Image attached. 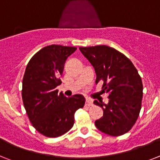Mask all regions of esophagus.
I'll return each mask as SVG.
<instances>
[{"instance_id": "obj_1", "label": "esophagus", "mask_w": 160, "mask_h": 160, "mask_svg": "<svg viewBox=\"0 0 160 160\" xmlns=\"http://www.w3.org/2000/svg\"><path fill=\"white\" fill-rule=\"evenodd\" d=\"M85 105L87 107H90V106L92 105V102L91 100H89V99H86V101H85Z\"/></svg>"}]
</instances>
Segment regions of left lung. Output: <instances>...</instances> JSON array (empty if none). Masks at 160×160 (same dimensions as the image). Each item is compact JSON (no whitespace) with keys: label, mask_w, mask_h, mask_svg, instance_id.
Returning <instances> with one entry per match:
<instances>
[{"label":"left lung","mask_w":160,"mask_h":160,"mask_svg":"<svg viewBox=\"0 0 160 160\" xmlns=\"http://www.w3.org/2000/svg\"><path fill=\"white\" fill-rule=\"evenodd\" d=\"M80 52L94 68L96 84L102 81V92L108 95V103L94 100L103 110V116L95 121L101 132L121 136L136 123L142 107V78L125 55L107 45L80 47Z\"/></svg>","instance_id":"8db88e82"}]
</instances>
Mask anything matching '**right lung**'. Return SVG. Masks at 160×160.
I'll use <instances>...</instances> for the list:
<instances>
[{"label":"right lung","mask_w":160,"mask_h":160,"mask_svg":"<svg viewBox=\"0 0 160 160\" xmlns=\"http://www.w3.org/2000/svg\"><path fill=\"white\" fill-rule=\"evenodd\" d=\"M76 47L51 45L38 51L27 65L22 79V98L32 126L47 138H58L74 124V115L82 108L81 94L67 98L58 93L64 64Z\"/></svg>","instance_id":"add662e5"}]
</instances>
